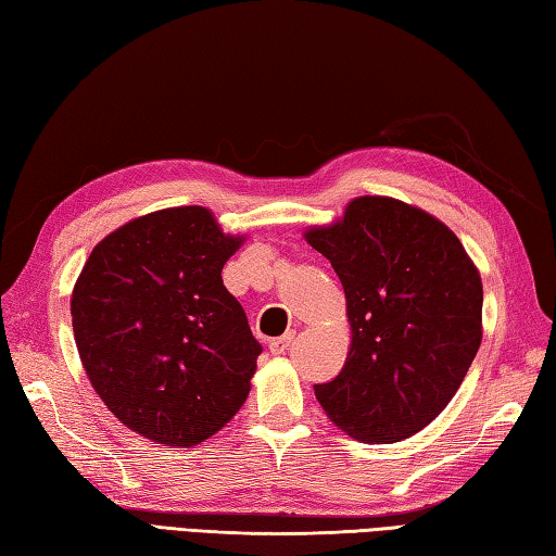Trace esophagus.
<instances>
[{
	"instance_id": "34e87169",
	"label": "esophagus",
	"mask_w": 556,
	"mask_h": 556,
	"mask_svg": "<svg viewBox=\"0 0 556 556\" xmlns=\"http://www.w3.org/2000/svg\"><path fill=\"white\" fill-rule=\"evenodd\" d=\"M293 339H296V334H293V332H287L285 337H279V339H271L269 341V351L275 353V356H285V353L289 351V346L293 344Z\"/></svg>"
}]
</instances>
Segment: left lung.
I'll list each match as a JSON object with an SVG mask.
<instances>
[{"label":"left lung","mask_w":556,"mask_h":556,"mask_svg":"<svg viewBox=\"0 0 556 556\" xmlns=\"http://www.w3.org/2000/svg\"><path fill=\"white\" fill-rule=\"evenodd\" d=\"M346 293L351 349L315 396L353 440L392 444L446 408L482 341V281L458 236L416 205L353 198L303 233Z\"/></svg>","instance_id":"left-lung-1"}]
</instances>
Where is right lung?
<instances>
[{
    "mask_svg": "<svg viewBox=\"0 0 556 556\" xmlns=\"http://www.w3.org/2000/svg\"><path fill=\"white\" fill-rule=\"evenodd\" d=\"M243 241L207 207H167L104 236L80 269V363L104 406L146 440L195 446L245 404L263 346L222 281Z\"/></svg>",
    "mask_w": 556,
    "mask_h": 556,
    "instance_id": "right-lung-1",
    "label": "right lung"
}]
</instances>
